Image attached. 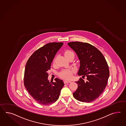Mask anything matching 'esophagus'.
Instances as JSON below:
<instances>
[{
  "mask_svg": "<svg viewBox=\"0 0 126 126\" xmlns=\"http://www.w3.org/2000/svg\"><path fill=\"white\" fill-rule=\"evenodd\" d=\"M71 80H64V83L65 84H66V83H71Z\"/></svg>",
  "mask_w": 126,
  "mask_h": 126,
  "instance_id": "obj_1",
  "label": "esophagus"
}]
</instances>
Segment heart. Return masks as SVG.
Returning a JSON list of instances; mask_svg holds the SVG:
<instances>
[{"mask_svg":"<svg viewBox=\"0 0 126 126\" xmlns=\"http://www.w3.org/2000/svg\"><path fill=\"white\" fill-rule=\"evenodd\" d=\"M64 54L65 56H66L70 55L71 54H74V53L71 50H67L64 52ZM74 72H75V71L73 69H64L62 71H61L59 73V76L62 78L65 79H71L72 78V75Z\"/></svg>","mask_w":126,"mask_h":126,"instance_id":"heart-1","label":"heart"}]
</instances>
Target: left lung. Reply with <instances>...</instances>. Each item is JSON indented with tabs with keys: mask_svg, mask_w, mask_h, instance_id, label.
Returning <instances> with one entry per match:
<instances>
[{
	"mask_svg": "<svg viewBox=\"0 0 126 126\" xmlns=\"http://www.w3.org/2000/svg\"><path fill=\"white\" fill-rule=\"evenodd\" d=\"M68 45L77 53L80 61L78 75L87 77L86 81L80 78L76 82L78 87L73 93L74 98L83 102L94 101L107 85L109 77L107 62L101 51L89 43L76 41Z\"/></svg>",
	"mask_w": 126,
	"mask_h": 126,
	"instance_id": "8db88e82",
	"label": "left lung"
}]
</instances>
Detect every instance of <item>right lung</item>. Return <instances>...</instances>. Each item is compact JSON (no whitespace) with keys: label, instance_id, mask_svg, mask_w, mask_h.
I'll return each instance as SVG.
<instances>
[{"label":"right lung","instance_id":"right-lung-1","mask_svg":"<svg viewBox=\"0 0 126 126\" xmlns=\"http://www.w3.org/2000/svg\"><path fill=\"white\" fill-rule=\"evenodd\" d=\"M63 45L62 42L48 43L36 50L26 63L24 85L30 95L38 103L48 105L56 101L64 83L55 78V82L48 80V71L55 54Z\"/></svg>","mask_w":126,"mask_h":126}]
</instances>
